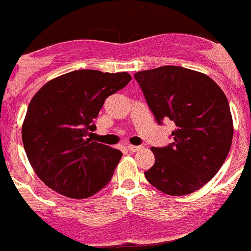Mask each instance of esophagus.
Returning a JSON list of instances; mask_svg holds the SVG:
<instances>
[{
	"instance_id": "34e87169",
	"label": "esophagus",
	"mask_w": 251,
	"mask_h": 251,
	"mask_svg": "<svg viewBox=\"0 0 251 251\" xmlns=\"http://www.w3.org/2000/svg\"><path fill=\"white\" fill-rule=\"evenodd\" d=\"M126 149H128L130 152H136V151L141 150L143 149V146H135V145H128L126 146Z\"/></svg>"
}]
</instances>
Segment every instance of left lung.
<instances>
[{"label": "left lung", "instance_id": "obj_1", "mask_svg": "<svg viewBox=\"0 0 251 251\" xmlns=\"http://www.w3.org/2000/svg\"><path fill=\"white\" fill-rule=\"evenodd\" d=\"M158 125L175 122L173 143L151 148L155 163L145 172L156 189L173 197L204 187L225 162L233 121L222 89L206 74L163 66L134 74Z\"/></svg>", "mask_w": 251, "mask_h": 251}]
</instances>
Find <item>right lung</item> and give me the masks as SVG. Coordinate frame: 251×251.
<instances>
[{
  "mask_svg": "<svg viewBox=\"0 0 251 251\" xmlns=\"http://www.w3.org/2000/svg\"><path fill=\"white\" fill-rule=\"evenodd\" d=\"M130 80L126 72L80 69L47 81L34 95L22 139L31 167L47 187L85 199L110 182L122 152L86 135L96 129L94 121L106 99Z\"/></svg>",
  "mask_w": 251,
  "mask_h": 251,
  "instance_id": "obj_1",
  "label": "right lung"
}]
</instances>
